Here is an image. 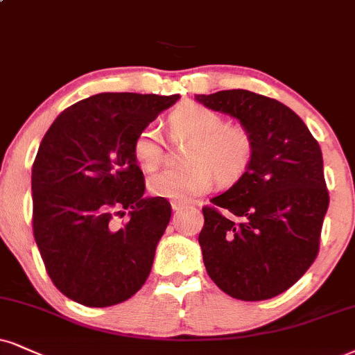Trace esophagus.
I'll use <instances>...</instances> for the list:
<instances>
[{
	"label": "esophagus",
	"instance_id": "obj_1",
	"mask_svg": "<svg viewBox=\"0 0 355 355\" xmlns=\"http://www.w3.org/2000/svg\"><path fill=\"white\" fill-rule=\"evenodd\" d=\"M171 205H173V211L174 212H179V211H182V209H184V204L182 202H176V200H174V202H171Z\"/></svg>",
	"mask_w": 355,
	"mask_h": 355
}]
</instances>
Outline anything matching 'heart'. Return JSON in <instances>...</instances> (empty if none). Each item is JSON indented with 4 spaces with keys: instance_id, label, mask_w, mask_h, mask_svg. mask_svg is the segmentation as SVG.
<instances>
[{
    "instance_id": "1",
    "label": "heart",
    "mask_w": 355,
    "mask_h": 355,
    "mask_svg": "<svg viewBox=\"0 0 355 355\" xmlns=\"http://www.w3.org/2000/svg\"><path fill=\"white\" fill-rule=\"evenodd\" d=\"M173 139H189L194 146L187 153L184 169L168 168L148 179V189L156 198L186 202L212 189L216 174L222 179L239 176L253 155V138L242 125H225L220 113L205 105L186 102L169 115ZM164 155L163 139L156 125H148L133 141V156L143 169L151 171Z\"/></svg>"
}]
</instances>
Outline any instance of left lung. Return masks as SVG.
<instances>
[{"label":"left lung","instance_id":"obj_1","mask_svg":"<svg viewBox=\"0 0 355 355\" xmlns=\"http://www.w3.org/2000/svg\"><path fill=\"white\" fill-rule=\"evenodd\" d=\"M196 100L237 118L253 138L245 173L202 207L205 270L232 298L270 300L318 257L329 205L321 148L304 121L275 98L237 89Z\"/></svg>","mask_w":355,"mask_h":355}]
</instances>
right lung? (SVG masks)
I'll use <instances>...</instances> for the list:
<instances>
[{
  "label": "right lung",
  "mask_w": 355,
  "mask_h": 355,
  "mask_svg": "<svg viewBox=\"0 0 355 355\" xmlns=\"http://www.w3.org/2000/svg\"><path fill=\"white\" fill-rule=\"evenodd\" d=\"M179 95L98 94L71 105L44 135L33 164V230L60 293L89 308L130 300L146 282L171 218L143 198L133 141ZM130 210L118 225L116 216Z\"/></svg>",
  "instance_id": "obj_1"
}]
</instances>
